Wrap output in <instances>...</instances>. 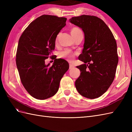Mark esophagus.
Instances as JSON below:
<instances>
[{"label": "esophagus", "mask_w": 132, "mask_h": 132, "mask_svg": "<svg viewBox=\"0 0 132 132\" xmlns=\"http://www.w3.org/2000/svg\"><path fill=\"white\" fill-rule=\"evenodd\" d=\"M74 67H75L74 65H73V64H69V69H71L74 68Z\"/></svg>", "instance_id": "esophagus-1"}]
</instances>
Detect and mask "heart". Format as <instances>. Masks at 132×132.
I'll return each mask as SVG.
<instances>
[{
    "instance_id": "b5f03b06",
    "label": "heart",
    "mask_w": 132,
    "mask_h": 132,
    "mask_svg": "<svg viewBox=\"0 0 132 132\" xmlns=\"http://www.w3.org/2000/svg\"><path fill=\"white\" fill-rule=\"evenodd\" d=\"M70 33H71V35L74 38L75 36H78V35L79 34H82V31L81 30L79 29V28L78 27H73L72 28V29H71L70 30ZM58 36L57 37V38H56V41H55V42H56V43L57 42V39H58ZM59 57H61V58H65L67 59L68 60V61H72V60L74 58V54L73 53L71 52L69 50H65L64 51L62 52V53H60L59 54Z\"/></svg>"
}]
</instances>
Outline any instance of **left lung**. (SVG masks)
Segmentation results:
<instances>
[{
    "mask_svg": "<svg viewBox=\"0 0 132 132\" xmlns=\"http://www.w3.org/2000/svg\"><path fill=\"white\" fill-rule=\"evenodd\" d=\"M81 28L85 41L79 59L84 63L75 87L82 96L94 99L101 96L112 83L118 62L117 43L109 27L95 16L82 15L69 19Z\"/></svg>",
    "mask_w": 132,
    "mask_h": 132,
    "instance_id": "1",
    "label": "left lung"
}]
</instances>
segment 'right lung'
I'll list each match as a JSON object with an SVG mask.
<instances>
[{
	"label": "right lung",
	"mask_w": 132,
	"mask_h": 132,
	"mask_svg": "<svg viewBox=\"0 0 132 132\" xmlns=\"http://www.w3.org/2000/svg\"><path fill=\"white\" fill-rule=\"evenodd\" d=\"M67 18L43 15L35 19L20 37L16 63L21 81L33 97L45 100L57 93L61 79L69 69V63L52 54L55 39L66 25ZM49 56L53 65L45 64Z\"/></svg>",
	"instance_id": "add662e5"
}]
</instances>
